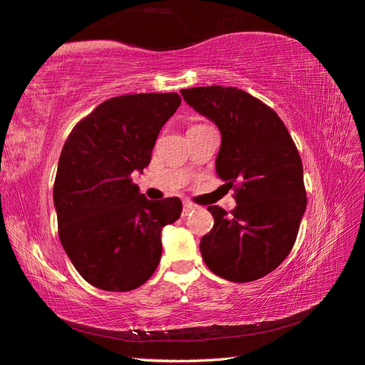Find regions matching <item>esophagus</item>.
Returning a JSON list of instances; mask_svg holds the SVG:
<instances>
[{"label":"esophagus","mask_w":365,"mask_h":365,"mask_svg":"<svg viewBox=\"0 0 365 365\" xmlns=\"http://www.w3.org/2000/svg\"><path fill=\"white\" fill-rule=\"evenodd\" d=\"M196 206L193 205V202H190V201H185L183 202V209H182V215L185 217V215H188L191 211H193Z\"/></svg>","instance_id":"1"}]
</instances>
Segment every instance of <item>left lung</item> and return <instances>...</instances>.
Returning <instances> with one entry per match:
<instances>
[{
	"instance_id": "obj_1",
	"label": "left lung",
	"mask_w": 365,
	"mask_h": 365,
	"mask_svg": "<svg viewBox=\"0 0 365 365\" xmlns=\"http://www.w3.org/2000/svg\"><path fill=\"white\" fill-rule=\"evenodd\" d=\"M182 96L219 127L215 170L237 201L230 214L207 207L214 227L201 238V256L225 280L262 279L289 255L306 211L298 148L275 110L243 90L195 86Z\"/></svg>"
}]
</instances>
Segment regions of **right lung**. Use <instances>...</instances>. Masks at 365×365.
<instances>
[{
	"label": "right lung",
	"mask_w": 365,
	"mask_h": 365,
	"mask_svg": "<svg viewBox=\"0 0 365 365\" xmlns=\"http://www.w3.org/2000/svg\"><path fill=\"white\" fill-rule=\"evenodd\" d=\"M180 103L177 93L110 98L66 140L53 188L58 233L90 285L130 292L158 267L160 230L180 217L182 201L146 200L130 175L150 164L160 128Z\"/></svg>",
	"instance_id": "add662e5"
}]
</instances>
